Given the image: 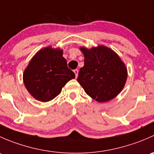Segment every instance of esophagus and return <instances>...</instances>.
<instances>
[{
  "mask_svg": "<svg viewBox=\"0 0 154 154\" xmlns=\"http://www.w3.org/2000/svg\"><path fill=\"white\" fill-rule=\"evenodd\" d=\"M74 74H75L76 77H77V76H78V70L77 69L74 70Z\"/></svg>",
  "mask_w": 154,
  "mask_h": 154,
  "instance_id": "34e87169",
  "label": "esophagus"
}]
</instances>
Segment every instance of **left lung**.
Returning <instances> with one entry per match:
<instances>
[{
  "label": "left lung",
  "instance_id": "1",
  "mask_svg": "<svg viewBox=\"0 0 154 154\" xmlns=\"http://www.w3.org/2000/svg\"><path fill=\"white\" fill-rule=\"evenodd\" d=\"M80 50L84 54V66L79 71L77 82L97 101L114 98L124 88L127 77V68L120 57L104 46Z\"/></svg>",
  "mask_w": 154,
  "mask_h": 154
}]
</instances>
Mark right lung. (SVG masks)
<instances>
[{"label": "right lung", "instance_id": "1", "mask_svg": "<svg viewBox=\"0 0 154 154\" xmlns=\"http://www.w3.org/2000/svg\"><path fill=\"white\" fill-rule=\"evenodd\" d=\"M75 74L68 68L63 51L45 48L29 62L23 75L27 91L36 100L47 102L55 98Z\"/></svg>", "mask_w": 154, "mask_h": 154}]
</instances>
